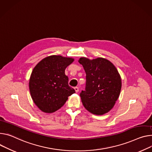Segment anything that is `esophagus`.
Listing matches in <instances>:
<instances>
[{
    "label": "esophagus",
    "mask_w": 152,
    "mask_h": 152,
    "mask_svg": "<svg viewBox=\"0 0 152 152\" xmlns=\"http://www.w3.org/2000/svg\"><path fill=\"white\" fill-rule=\"evenodd\" d=\"M74 88H75V91H76V93H77V92L79 91V88H78L77 87H75Z\"/></svg>",
    "instance_id": "34e87169"
}]
</instances>
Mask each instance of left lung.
<instances>
[{
    "mask_svg": "<svg viewBox=\"0 0 152 152\" xmlns=\"http://www.w3.org/2000/svg\"><path fill=\"white\" fill-rule=\"evenodd\" d=\"M79 62L86 73V88L80 93L83 105L94 115L108 112L121 90V79L117 69L111 62L102 58L93 60L80 58Z\"/></svg>",
    "mask_w": 152,
    "mask_h": 152,
    "instance_id": "obj_1",
    "label": "left lung"
}]
</instances>
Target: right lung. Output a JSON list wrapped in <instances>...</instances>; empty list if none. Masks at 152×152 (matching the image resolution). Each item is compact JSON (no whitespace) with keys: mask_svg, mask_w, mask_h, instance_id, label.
<instances>
[{"mask_svg":"<svg viewBox=\"0 0 152 152\" xmlns=\"http://www.w3.org/2000/svg\"><path fill=\"white\" fill-rule=\"evenodd\" d=\"M73 61L53 55L44 58L34 68L29 88L34 102L42 112H56L64 105L69 96L75 93L68 86V77L65 74V68Z\"/></svg>","mask_w":152,"mask_h":152,"instance_id":"1","label":"right lung"}]
</instances>
